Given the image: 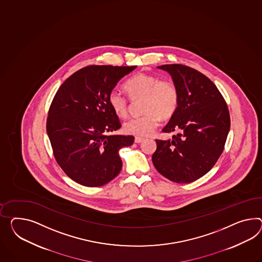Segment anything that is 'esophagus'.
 Segmentation results:
<instances>
[{"label":"esophagus","instance_id":"esophagus-1","mask_svg":"<svg viewBox=\"0 0 262 262\" xmlns=\"http://www.w3.org/2000/svg\"><path fill=\"white\" fill-rule=\"evenodd\" d=\"M143 140H144L143 138H140V137H136V138H135V142H136V143H141V142H142V141H143Z\"/></svg>","mask_w":262,"mask_h":262}]
</instances>
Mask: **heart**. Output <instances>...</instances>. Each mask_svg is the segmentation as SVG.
I'll list each match as a JSON object with an SVG mask.
<instances>
[{
    "instance_id": "obj_1",
    "label": "heart",
    "mask_w": 262,
    "mask_h": 262,
    "mask_svg": "<svg viewBox=\"0 0 262 262\" xmlns=\"http://www.w3.org/2000/svg\"><path fill=\"white\" fill-rule=\"evenodd\" d=\"M124 89L132 101H142L141 109L144 114L130 119L124 123V131L137 137H146L158 127L161 119L168 120L176 113L179 106V92L172 82L161 81L155 75L139 73L124 84ZM115 114L124 118L128 114L129 102L121 93L113 91L108 97Z\"/></svg>"
}]
</instances>
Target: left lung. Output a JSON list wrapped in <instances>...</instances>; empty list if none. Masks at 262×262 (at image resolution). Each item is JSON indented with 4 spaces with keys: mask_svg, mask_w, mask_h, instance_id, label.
Masks as SVG:
<instances>
[{
    "mask_svg": "<svg viewBox=\"0 0 262 262\" xmlns=\"http://www.w3.org/2000/svg\"><path fill=\"white\" fill-rule=\"evenodd\" d=\"M171 76L179 92V106L163 133L156 140L155 168L178 183L196 181L208 173L222 155L230 130L227 104L215 83L195 69L182 64L158 67Z\"/></svg>",
    "mask_w": 262,
    "mask_h": 262,
    "instance_id": "1",
    "label": "left lung"
}]
</instances>
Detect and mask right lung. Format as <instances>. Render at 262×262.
Here are the masks:
<instances>
[{
    "instance_id": "1",
    "label": "right lung",
    "mask_w": 262,
    "mask_h": 262,
    "mask_svg": "<svg viewBox=\"0 0 262 262\" xmlns=\"http://www.w3.org/2000/svg\"><path fill=\"white\" fill-rule=\"evenodd\" d=\"M133 67L90 66L71 75L54 97L47 131L54 157L77 183L98 187L121 172L120 149L134 142L133 136L109 135L121 127L108 97Z\"/></svg>"
}]
</instances>
